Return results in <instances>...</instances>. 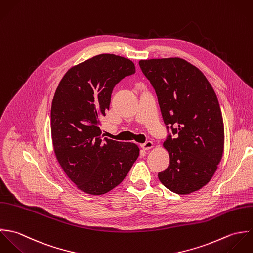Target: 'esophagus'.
<instances>
[{
    "mask_svg": "<svg viewBox=\"0 0 253 253\" xmlns=\"http://www.w3.org/2000/svg\"><path fill=\"white\" fill-rule=\"evenodd\" d=\"M141 148H142L143 150H145V151L151 150L152 148H153V143H152V141H148V142H146L145 144H142V145H141Z\"/></svg>",
    "mask_w": 253,
    "mask_h": 253,
    "instance_id": "obj_1",
    "label": "esophagus"
}]
</instances>
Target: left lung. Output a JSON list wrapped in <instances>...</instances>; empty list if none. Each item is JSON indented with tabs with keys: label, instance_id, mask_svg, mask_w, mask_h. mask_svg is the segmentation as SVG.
I'll list each match as a JSON object with an SVG mask.
<instances>
[{
	"label": "left lung",
	"instance_id": "8db88e82",
	"mask_svg": "<svg viewBox=\"0 0 253 253\" xmlns=\"http://www.w3.org/2000/svg\"><path fill=\"white\" fill-rule=\"evenodd\" d=\"M155 90L164 123L168 168L158 173L178 195L199 191L213 177L224 152V123L217 96L202 71L180 57L139 61Z\"/></svg>",
	"mask_w": 253,
	"mask_h": 253
}]
</instances>
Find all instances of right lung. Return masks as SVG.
<instances>
[{"mask_svg":"<svg viewBox=\"0 0 253 253\" xmlns=\"http://www.w3.org/2000/svg\"><path fill=\"white\" fill-rule=\"evenodd\" d=\"M135 71L130 59L101 53L68 69L55 90L53 152L67 177L86 194L100 196L114 189L140 154L136 144L102 138L101 130L114 86Z\"/></svg>","mask_w":253,"mask_h":253,"instance_id":"add662e5","label":"right lung"}]
</instances>
